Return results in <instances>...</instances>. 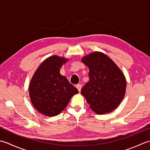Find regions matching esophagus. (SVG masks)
Returning a JSON list of instances; mask_svg holds the SVG:
<instances>
[{"label": "esophagus", "instance_id": "34e87169", "mask_svg": "<svg viewBox=\"0 0 150 150\" xmlns=\"http://www.w3.org/2000/svg\"><path fill=\"white\" fill-rule=\"evenodd\" d=\"M76 88H78L79 92H80L81 89V84H77L76 85Z\"/></svg>", "mask_w": 150, "mask_h": 150}]
</instances>
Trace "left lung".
<instances>
[{
    "label": "left lung",
    "instance_id": "obj_1",
    "mask_svg": "<svg viewBox=\"0 0 150 150\" xmlns=\"http://www.w3.org/2000/svg\"><path fill=\"white\" fill-rule=\"evenodd\" d=\"M88 67L89 80L81 93L97 114L111 112L123 100L126 80L120 69L105 54L95 52L82 59Z\"/></svg>",
    "mask_w": 150,
    "mask_h": 150
}]
</instances>
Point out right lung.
Segmentation results:
<instances>
[{
    "label": "right lung",
    "mask_w": 150,
    "mask_h": 150,
    "mask_svg": "<svg viewBox=\"0 0 150 150\" xmlns=\"http://www.w3.org/2000/svg\"><path fill=\"white\" fill-rule=\"evenodd\" d=\"M67 59L53 56L46 59L33 75L29 85L30 100L35 108L48 117L59 115L78 91L60 74Z\"/></svg>",
    "instance_id": "obj_1"
}]
</instances>
